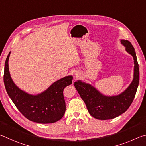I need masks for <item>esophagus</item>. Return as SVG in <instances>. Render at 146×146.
Wrapping results in <instances>:
<instances>
[{
  "mask_svg": "<svg viewBox=\"0 0 146 146\" xmlns=\"http://www.w3.org/2000/svg\"><path fill=\"white\" fill-rule=\"evenodd\" d=\"M79 76H80V74H76L74 75V77H75L76 78H78Z\"/></svg>",
  "mask_w": 146,
  "mask_h": 146,
  "instance_id": "1",
  "label": "esophagus"
}]
</instances>
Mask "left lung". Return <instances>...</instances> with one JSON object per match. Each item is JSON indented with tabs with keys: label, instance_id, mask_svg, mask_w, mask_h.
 I'll list each match as a JSON object with an SVG mask.
<instances>
[{
	"label": "left lung",
	"instance_id": "obj_1",
	"mask_svg": "<svg viewBox=\"0 0 146 146\" xmlns=\"http://www.w3.org/2000/svg\"><path fill=\"white\" fill-rule=\"evenodd\" d=\"M121 43L126 47L127 53L134 60L133 79L126 90L119 95L107 96L98 90L81 80L74 83V86L81 99L86 104L92 116L99 120H108L115 118L124 113L133 101L139 83V67L133 46L129 41L121 40Z\"/></svg>",
	"mask_w": 146,
	"mask_h": 146
}]
</instances>
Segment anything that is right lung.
Segmentation results:
<instances>
[{
    "label": "right lung",
    "mask_w": 146,
    "mask_h": 146,
    "mask_svg": "<svg viewBox=\"0 0 146 146\" xmlns=\"http://www.w3.org/2000/svg\"><path fill=\"white\" fill-rule=\"evenodd\" d=\"M10 54L5 62L4 82L7 94L18 110L28 120L38 123L50 124L60 121L66 110L63 90L72 83V76L55 81L42 93L29 94L20 89L12 80L8 66Z\"/></svg>",
    "instance_id": "obj_1"
}]
</instances>
